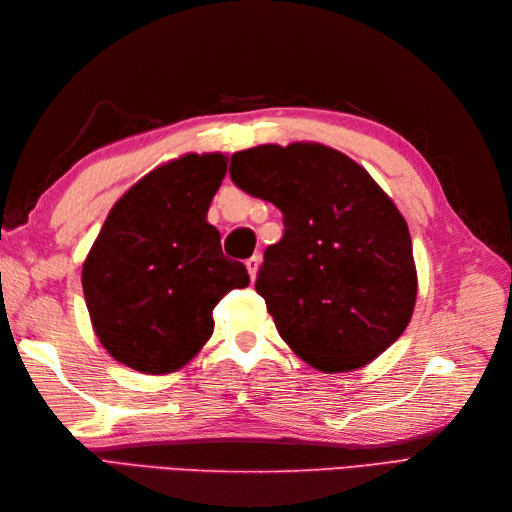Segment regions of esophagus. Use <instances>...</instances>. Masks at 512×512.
Here are the masks:
<instances>
[{
  "label": "esophagus",
  "mask_w": 512,
  "mask_h": 512,
  "mask_svg": "<svg viewBox=\"0 0 512 512\" xmlns=\"http://www.w3.org/2000/svg\"><path fill=\"white\" fill-rule=\"evenodd\" d=\"M259 266H261V257H259V255H253L251 259L246 261V268H248V274H251V281H255V279H257Z\"/></svg>",
  "instance_id": "34e87169"
}]
</instances>
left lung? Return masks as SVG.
Returning a JSON list of instances; mask_svg holds the SVG:
<instances>
[{"label": "left lung", "instance_id": "obj_1", "mask_svg": "<svg viewBox=\"0 0 512 512\" xmlns=\"http://www.w3.org/2000/svg\"><path fill=\"white\" fill-rule=\"evenodd\" d=\"M231 179L283 214L255 283L283 342L326 374L383 355L411 322L417 270L406 220L368 170L318 142L259 144L233 153Z\"/></svg>", "mask_w": 512, "mask_h": 512}]
</instances>
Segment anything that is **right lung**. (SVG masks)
Segmentation results:
<instances>
[{
	"instance_id": "1",
	"label": "right lung",
	"mask_w": 512,
	"mask_h": 512,
	"mask_svg": "<svg viewBox=\"0 0 512 512\" xmlns=\"http://www.w3.org/2000/svg\"><path fill=\"white\" fill-rule=\"evenodd\" d=\"M227 160L186 153L153 168L114 203L84 259L93 331L131 370H181L212 337L218 300L248 285L246 268L222 255L207 222Z\"/></svg>"
}]
</instances>
